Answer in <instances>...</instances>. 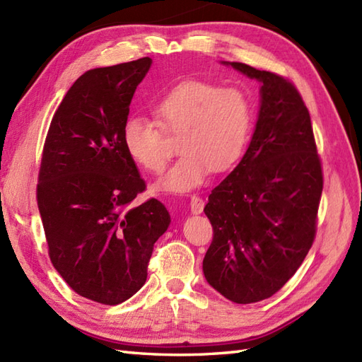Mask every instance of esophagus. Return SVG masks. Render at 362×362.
<instances>
[{"label":"esophagus","instance_id":"34e87169","mask_svg":"<svg viewBox=\"0 0 362 362\" xmlns=\"http://www.w3.org/2000/svg\"><path fill=\"white\" fill-rule=\"evenodd\" d=\"M189 206H191L192 214H200V212L203 211V208H205V200H203L199 196H196V194H192L191 202H189Z\"/></svg>","mask_w":362,"mask_h":362}]
</instances>
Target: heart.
Masks as SVG:
<instances>
[{
	"label": "heart",
	"mask_w": 362,
	"mask_h": 362,
	"mask_svg": "<svg viewBox=\"0 0 362 362\" xmlns=\"http://www.w3.org/2000/svg\"><path fill=\"white\" fill-rule=\"evenodd\" d=\"M156 120L132 116L122 128L128 156L144 170L160 173L170 159L166 134H180L183 153L159 187L185 192L199 187L211 170L225 171L242 156L252 125V104L238 87L185 81L157 100Z\"/></svg>",
	"instance_id": "obj_1"
}]
</instances>
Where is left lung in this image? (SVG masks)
I'll return each instance as SVG.
<instances>
[{"mask_svg":"<svg viewBox=\"0 0 362 362\" xmlns=\"http://www.w3.org/2000/svg\"><path fill=\"white\" fill-rule=\"evenodd\" d=\"M262 82L252 141L205 206L214 235L203 258L208 283L225 298H269L291 280L317 234L322 166L309 110L276 73L229 62Z\"/></svg>","mask_w":362,"mask_h":362,"instance_id":"1","label":"left lung"}]
</instances>
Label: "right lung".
I'll use <instances>...</instances> for the list:
<instances>
[{"mask_svg":"<svg viewBox=\"0 0 362 362\" xmlns=\"http://www.w3.org/2000/svg\"><path fill=\"white\" fill-rule=\"evenodd\" d=\"M150 66L145 57L86 71L54 111L42 148L36 200L50 262L78 295L107 305L144 286L171 221L159 200L133 205L146 185L122 142Z\"/></svg>","mask_w":362,"mask_h":362,"instance_id":"1","label":"right lung"}]
</instances>
